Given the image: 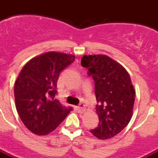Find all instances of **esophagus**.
Segmentation results:
<instances>
[{"label":"esophagus","mask_w":158,"mask_h":158,"mask_svg":"<svg viewBox=\"0 0 158 158\" xmlns=\"http://www.w3.org/2000/svg\"><path fill=\"white\" fill-rule=\"evenodd\" d=\"M77 111L79 112V114H84V112L86 111V108L83 103H80L78 107H77Z\"/></svg>","instance_id":"1"}]
</instances>
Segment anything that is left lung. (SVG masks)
<instances>
[{
    "mask_svg": "<svg viewBox=\"0 0 158 158\" xmlns=\"http://www.w3.org/2000/svg\"><path fill=\"white\" fill-rule=\"evenodd\" d=\"M81 65L94 80L99 123L90 132L99 139L118 134L132 118L135 90L129 74L117 61L104 55H84Z\"/></svg>",
    "mask_w": 158,
    "mask_h": 158,
    "instance_id": "left-lung-1",
    "label": "left lung"
}]
</instances>
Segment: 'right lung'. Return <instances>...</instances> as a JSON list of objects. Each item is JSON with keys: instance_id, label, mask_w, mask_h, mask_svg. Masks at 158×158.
Here are the masks:
<instances>
[{"instance_id": "1", "label": "right lung", "mask_w": 158, "mask_h": 158, "mask_svg": "<svg viewBox=\"0 0 158 158\" xmlns=\"http://www.w3.org/2000/svg\"><path fill=\"white\" fill-rule=\"evenodd\" d=\"M75 56L50 51L24 65L15 83V108L22 123L36 135H47L71 111L55 99L60 73Z\"/></svg>"}]
</instances>
